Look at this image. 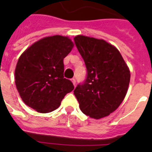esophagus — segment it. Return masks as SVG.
I'll list each match as a JSON object with an SVG mask.
<instances>
[{"label":"esophagus","mask_w":152,"mask_h":152,"mask_svg":"<svg viewBox=\"0 0 152 152\" xmlns=\"http://www.w3.org/2000/svg\"><path fill=\"white\" fill-rule=\"evenodd\" d=\"M71 80H72V83H73V85L76 86V80H75V79H74V78H72Z\"/></svg>","instance_id":"1"}]
</instances>
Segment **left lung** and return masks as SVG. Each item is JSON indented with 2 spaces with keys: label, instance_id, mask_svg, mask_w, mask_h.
<instances>
[{
  "label": "left lung",
  "instance_id": "obj_1",
  "mask_svg": "<svg viewBox=\"0 0 152 152\" xmlns=\"http://www.w3.org/2000/svg\"><path fill=\"white\" fill-rule=\"evenodd\" d=\"M74 42L87 68V78L74 95L84 114L99 119L118 109L125 99L130 72L116 47L103 39L77 35Z\"/></svg>",
  "mask_w": 152,
  "mask_h": 152
}]
</instances>
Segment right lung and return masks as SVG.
<instances>
[{
	"mask_svg": "<svg viewBox=\"0 0 152 152\" xmlns=\"http://www.w3.org/2000/svg\"><path fill=\"white\" fill-rule=\"evenodd\" d=\"M68 37L53 35L40 39L27 48L18 60L15 83L26 105L40 113L59 107L74 86L64 78L63 60L73 47Z\"/></svg>",
	"mask_w": 152,
	"mask_h": 152,
	"instance_id": "right-lung-1",
	"label": "right lung"
}]
</instances>
